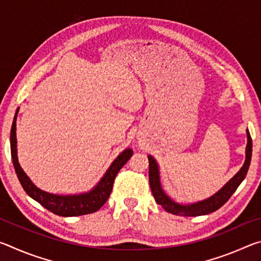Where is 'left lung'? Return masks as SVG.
Masks as SVG:
<instances>
[{"label": "left lung", "instance_id": "8db88e82", "mask_svg": "<svg viewBox=\"0 0 261 261\" xmlns=\"http://www.w3.org/2000/svg\"><path fill=\"white\" fill-rule=\"evenodd\" d=\"M247 134V145H246V159L241 170L233 176V177L229 180V182L224 185V187L220 190L218 193H215L213 197L208 198L204 201L197 202V204L183 206L179 204H176L169 197L166 196V193L162 191L160 185V177H159V169L158 165L154 159L149 155L148 156V178H149V185H151V190L153 193V197L155 198V201L159 205H161L167 212L171 214L176 215H183V216H198V215H205L210 214L212 212H215L219 210L221 206H223L229 200V198L232 196V193L236 191L240 184L245 178L247 170H249L250 162H251V155H252V139H251L249 130L246 131Z\"/></svg>", "mask_w": 261, "mask_h": 261}]
</instances>
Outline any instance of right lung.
I'll list each match as a JSON object with an SVG mask.
<instances>
[{"instance_id": "add662e5", "label": "right lung", "mask_w": 261, "mask_h": 261, "mask_svg": "<svg viewBox=\"0 0 261 261\" xmlns=\"http://www.w3.org/2000/svg\"><path fill=\"white\" fill-rule=\"evenodd\" d=\"M17 114L15 115L14 122H12L11 134H10V145H11V158L14 162V167L18 177L21 187L25 190V192L31 198L37 200L39 204L42 205L45 208L50 211L51 213L60 216H78L91 214L99 211L105 205V202L108 200V198L112 193L113 184L115 177L121 170V168L129 161L132 156V149L127 148L124 152L117 156L116 160L113 162V165L109 167L107 173L105 174L99 184L92 190L91 192L78 194V196H56V194L47 193L42 190L38 189L31 182L30 178L21 169L18 159H17V139H16V120Z\"/></svg>"}]
</instances>
